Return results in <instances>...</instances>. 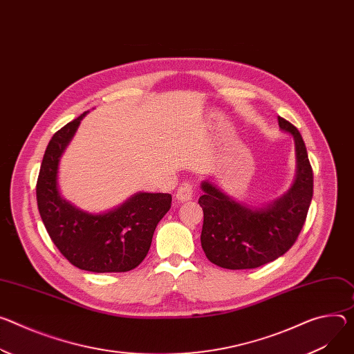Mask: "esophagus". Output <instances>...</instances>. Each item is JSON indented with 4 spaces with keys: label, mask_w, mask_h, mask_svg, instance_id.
Listing matches in <instances>:
<instances>
[{
    "label": "esophagus",
    "mask_w": 354,
    "mask_h": 354,
    "mask_svg": "<svg viewBox=\"0 0 354 354\" xmlns=\"http://www.w3.org/2000/svg\"><path fill=\"white\" fill-rule=\"evenodd\" d=\"M194 196H195L194 185L189 183V182H182L178 187V192H176V199L179 202H187Z\"/></svg>",
    "instance_id": "esophagus-1"
}]
</instances>
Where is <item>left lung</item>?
<instances>
[{
	"mask_svg": "<svg viewBox=\"0 0 354 354\" xmlns=\"http://www.w3.org/2000/svg\"><path fill=\"white\" fill-rule=\"evenodd\" d=\"M279 128L294 136L297 179L286 194L261 209H250L202 183V248L207 260L221 268L248 270L268 264L291 248L306 220L313 196V171L298 128L278 117Z\"/></svg>",
	"mask_w": 354,
	"mask_h": 354,
	"instance_id": "8db88e82",
	"label": "left lung"
}]
</instances>
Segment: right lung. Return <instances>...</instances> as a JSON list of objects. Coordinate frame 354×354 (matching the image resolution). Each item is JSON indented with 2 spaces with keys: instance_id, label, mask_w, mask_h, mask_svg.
Wrapping results in <instances>:
<instances>
[{
  "instance_id": "obj_1",
  "label": "right lung",
  "mask_w": 354,
  "mask_h": 354,
  "mask_svg": "<svg viewBox=\"0 0 354 354\" xmlns=\"http://www.w3.org/2000/svg\"><path fill=\"white\" fill-rule=\"evenodd\" d=\"M84 114L62 127L49 141L37 182V202L46 232L75 267L91 272H125L138 267L151 247L156 224L171 209L169 194H137L120 207L91 214L62 199L59 158Z\"/></svg>"
}]
</instances>
